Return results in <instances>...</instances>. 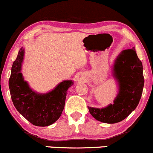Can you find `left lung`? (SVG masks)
<instances>
[{
    "instance_id": "left-lung-1",
    "label": "left lung",
    "mask_w": 153,
    "mask_h": 153,
    "mask_svg": "<svg viewBox=\"0 0 153 153\" xmlns=\"http://www.w3.org/2000/svg\"><path fill=\"white\" fill-rule=\"evenodd\" d=\"M113 76L118 85V92L114 103L102 108L88 106L90 114L105 123L123 121L134 111L141 99L145 83L143 67L134 48L120 53L114 61Z\"/></svg>"
}]
</instances>
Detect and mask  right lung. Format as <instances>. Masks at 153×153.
Returning <instances> with one entry per match:
<instances>
[{
  "mask_svg": "<svg viewBox=\"0 0 153 153\" xmlns=\"http://www.w3.org/2000/svg\"><path fill=\"white\" fill-rule=\"evenodd\" d=\"M25 49L22 48L13 63L8 81L11 100L17 111L37 126H48L62 114L67 90L74 82L64 80L47 93H38L30 88L22 73Z\"/></svg>",
  "mask_w": 153,
  "mask_h": 153,
  "instance_id": "right-lung-1",
  "label": "right lung"
}]
</instances>
